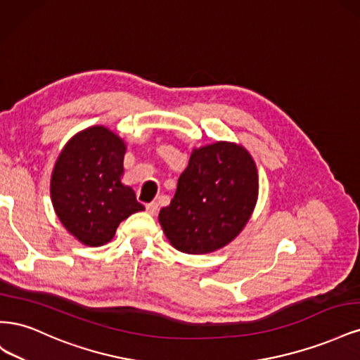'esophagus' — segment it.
<instances>
[{
  "instance_id": "obj_1",
  "label": "esophagus",
  "mask_w": 360,
  "mask_h": 360,
  "mask_svg": "<svg viewBox=\"0 0 360 360\" xmlns=\"http://www.w3.org/2000/svg\"><path fill=\"white\" fill-rule=\"evenodd\" d=\"M146 209H147V213H150L151 216L153 214H156L158 213V210H159V205H158V202H148L147 205H146Z\"/></svg>"
}]
</instances>
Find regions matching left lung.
Instances as JSON below:
<instances>
[{"label":"left lung","instance_id":"obj_1","mask_svg":"<svg viewBox=\"0 0 360 360\" xmlns=\"http://www.w3.org/2000/svg\"><path fill=\"white\" fill-rule=\"evenodd\" d=\"M257 200L255 160L243 146L217 141L192 150L176 195L159 212V222L180 252L209 254L242 233Z\"/></svg>","mask_w":360,"mask_h":360}]
</instances>
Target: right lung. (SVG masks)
<instances>
[{"instance_id":"obj_1","label":"right lung","mask_w":360,"mask_h":360,"mask_svg":"<svg viewBox=\"0 0 360 360\" xmlns=\"http://www.w3.org/2000/svg\"><path fill=\"white\" fill-rule=\"evenodd\" d=\"M126 143L105 126L73 135L53 165L51 200L63 226L97 248L112 240L120 222L143 212L134 189L122 183Z\"/></svg>"}]
</instances>
